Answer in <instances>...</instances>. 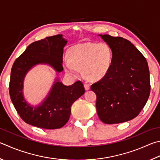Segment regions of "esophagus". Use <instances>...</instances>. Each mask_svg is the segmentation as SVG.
<instances>
[{"label": "esophagus", "instance_id": "1", "mask_svg": "<svg viewBox=\"0 0 160 160\" xmlns=\"http://www.w3.org/2000/svg\"><path fill=\"white\" fill-rule=\"evenodd\" d=\"M84 87H85V90H89L90 89V86L88 85V84H85V85H84Z\"/></svg>", "mask_w": 160, "mask_h": 160}]
</instances>
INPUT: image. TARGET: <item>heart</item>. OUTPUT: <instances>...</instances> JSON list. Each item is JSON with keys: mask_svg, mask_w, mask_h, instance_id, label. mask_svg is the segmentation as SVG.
<instances>
[{"mask_svg": "<svg viewBox=\"0 0 160 160\" xmlns=\"http://www.w3.org/2000/svg\"><path fill=\"white\" fill-rule=\"evenodd\" d=\"M68 59L64 62L65 71L76 77L82 68L85 76L92 80L102 78L109 71L112 60V52L104 42H84L72 46L68 51Z\"/></svg>", "mask_w": 160, "mask_h": 160, "instance_id": "heart-1", "label": "heart"}]
</instances>
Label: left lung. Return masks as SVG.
Instances as JSON below:
<instances>
[{"label":"left lung","mask_w":160,"mask_h":160,"mask_svg":"<svg viewBox=\"0 0 160 160\" xmlns=\"http://www.w3.org/2000/svg\"><path fill=\"white\" fill-rule=\"evenodd\" d=\"M112 52L109 71L91 85L97 94L98 118L105 124H118L135 118L146 105L150 92L147 60L129 40L100 35Z\"/></svg>","instance_id":"obj_1"}]
</instances>
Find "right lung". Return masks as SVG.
<instances>
[{
    "label": "right lung",
    "mask_w": 160,
    "mask_h": 160,
    "mask_svg": "<svg viewBox=\"0 0 160 160\" xmlns=\"http://www.w3.org/2000/svg\"><path fill=\"white\" fill-rule=\"evenodd\" d=\"M66 42L62 35L47 37L32 42L14 61L11 69L9 92L14 108L26 123L42 129L61 128L69 120L72 103L85 93L81 81L71 86H65L57 81L47 99L37 108L30 106L23 97V80L32 66L45 63L57 72L63 70V47Z\"/></svg>",
    "instance_id": "add662e5"
}]
</instances>
